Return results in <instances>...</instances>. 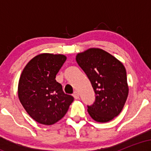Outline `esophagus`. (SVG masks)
I'll use <instances>...</instances> for the list:
<instances>
[{"label":"esophagus","instance_id":"34e87169","mask_svg":"<svg viewBox=\"0 0 151 151\" xmlns=\"http://www.w3.org/2000/svg\"><path fill=\"white\" fill-rule=\"evenodd\" d=\"M73 96H74V98L75 99H78L79 98V93H78L77 91H74V94H73Z\"/></svg>","mask_w":151,"mask_h":151}]
</instances>
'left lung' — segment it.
Here are the masks:
<instances>
[{
  "instance_id": "obj_1",
  "label": "left lung",
  "mask_w": 151,
  "mask_h": 151,
  "mask_svg": "<svg viewBox=\"0 0 151 151\" xmlns=\"http://www.w3.org/2000/svg\"><path fill=\"white\" fill-rule=\"evenodd\" d=\"M76 60L89 78L95 92V101L87 106L94 121L112 120L122 111L129 94L126 71L113 55L99 48L77 54Z\"/></svg>"
}]
</instances>
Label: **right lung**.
Instances as JSON below:
<instances>
[{
  "mask_svg": "<svg viewBox=\"0 0 151 151\" xmlns=\"http://www.w3.org/2000/svg\"><path fill=\"white\" fill-rule=\"evenodd\" d=\"M66 60L63 55L40 54L22 70L18 83L19 99L27 113L39 124L52 125L58 122L74 101L55 79Z\"/></svg>",
  "mask_w": 151,
  "mask_h": 151,
  "instance_id": "add662e5",
  "label": "right lung"
}]
</instances>
